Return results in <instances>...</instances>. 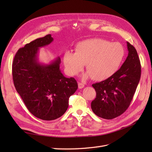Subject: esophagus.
Returning <instances> with one entry per match:
<instances>
[{"label":"esophagus","mask_w":152,"mask_h":152,"mask_svg":"<svg viewBox=\"0 0 152 152\" xmlns=\"http://www.w3.org/2000/svg\"><path fill=\"white\" fill-rule=\"evenodd\" d=\"M84 84L83 83L81 82H78V88L79 89H82L83 88H84Z\"/></svg>","instance_id":"obj_1"}]
</instances>
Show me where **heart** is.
<instances>
[{
  "label": "heart",
  "instance_id": "obj_1",
  "mask_svg": "<svg viewBox=\"0 0 152 152\" xmlns=\"http://www.w3.org/2000/svg\"><path fill=\"white\" fill-rule=\"evenodd\" d=\"M125 56V50L121 44L92 38L77 44L76 51H65L63 62L66 72L71 76L78 74L87 63L88 71L83 78L92 77L96 81H103L119 70Z\"/></svg>",
  "mask_w": 152,
  "mask_h": 152
}]
</instances>
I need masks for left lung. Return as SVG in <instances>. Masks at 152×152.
<instances>
[{
  "mask_svg": "<svg viewBox=\"0 0 152 152\" xmlns=\"http://www.w3.org/2000/svg\"><path fill=\"white\" fill-rule=\"evenodd\" d=\"M127 46L128 56L120 69L109 78L92 85L96 95L91 102V109L100 118L112 119L125 112L139 83V57L134 47L128 42Z\"/></svg>",
  "mask_w": 152,
  "mask_h": 152,
  "instance_id": "obj_1",
  "label": "left lung"
}]
</instances>
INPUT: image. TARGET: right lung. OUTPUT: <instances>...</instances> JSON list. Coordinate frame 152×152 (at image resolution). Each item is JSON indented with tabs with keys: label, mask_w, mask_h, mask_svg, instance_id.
Returning a JSON list of instances; mask_svg holds the SVG:
<instances>
[{
	"label": "right lung",
	"mask_w": 152,
	"mask_h": 152,
	"mask_svg": "<svg viewBox=\"0 0 152 152\" xmlns=\"http://www.w3.org/2000/svg\"><path fill=\"white\" fill-rule=\"evenodd\" d=\"M53 40L51 34L37 38L19 49L12 63L13 81L16 91L35 117L51 121L62 116L69 107V99L78 89L74 78L63 76L59 57L48 64L40 63L39 48Z\"/></svg>",
	"instance_id": "add662e5"
}]
</instances>
